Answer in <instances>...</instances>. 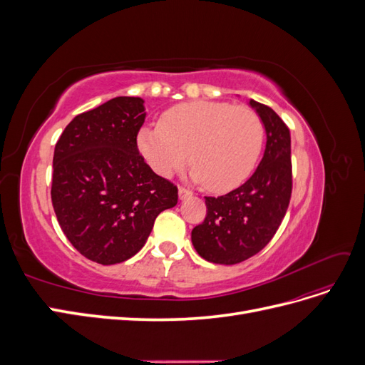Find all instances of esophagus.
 Masks as SVG:
<instances>
[{"label": "esophagus", "instance_id": "34e87169", "mask_svg": "<svg viewBox=\"0 0 365 365\" xmlns=\"http://www.w3.org/2000/svg\"><path fill=\"white\" fill-rule=\"evenodd\" d=\"M178 196H180V200L182 201V200H187V197H190L192 192L184 189V187H180V189H178Z\"/></svg>", "mask_w": 365, "mask_h": 365}]
</instances>
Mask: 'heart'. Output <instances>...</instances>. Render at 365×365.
Wrapping results in <instances>:
<instances>
[{"label":"heart","mask_w":365,"mask_h":365,"mask_svg":"<svg viewBox=\"0 0 365 365\" xmlns=\"http://www.w3.org/2000/svg\"><path fill=\"white\" fill-rule=\"evenodd\" d=\"M263 140V121L254 109L193 101L164 111L158 126L141 128L137 148L152 170L164 178L184 168L189 158L195 182L205 184L210 192L225 193L251 175Z\"/></svg>","instance_id":"heart-1"}]
</instances>
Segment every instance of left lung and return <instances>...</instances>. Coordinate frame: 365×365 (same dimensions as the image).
Returning a JSON list of instances; mask_svg holds the SVG:
<instances>
[{"mask_svg":"<svg viewBox=\"0 0 365 365\" xmlns=\"http://www.w3.org/2000/svg\"><path fill=\"white\" fill-rule=\"evenodd\" d=\"M263 121L267 146L251 178L224 196H205L207 216L192 230L200 256L236 264L262 251L279 230L292 193L291 134L267 105L250 101Z\"/></svg>","mask_w":365,"mask_h":365,"instance_id":"left-lung-1","label":"left lung"}]
</instances>
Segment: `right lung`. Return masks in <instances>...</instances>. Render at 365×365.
Masks as SVG:
<instances>
[{
	"mask_svg": "<svg viewBox=\"0 0 365 365\" xmlns=\"http://www.w3.org/2000/svg\"><path fill=\"white\" fill-rule=\"evenodd\" d=\"M145 101L115 97L76 115L54 148L51 202L63 235L101 264L143 248L153 222L178 202V189L140 155Z\"/></svg>",
	"mask_w": 365,
	"mask_h": 365,
	"instance_id": "obj_1",
	"label": "right lung"
}]
</instances>
